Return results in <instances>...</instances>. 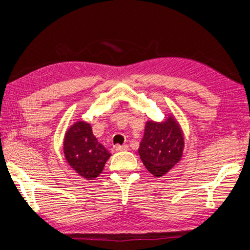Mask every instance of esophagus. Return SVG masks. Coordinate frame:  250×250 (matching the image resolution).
Instances as JSON below:
<instances>
[{"label": "esophagus", "instance_id": "34e87169", "mask_svg": "<svg viewBox=\"0 0 250 250\" xmlns=\"http://www.w3.org/2000/svg\"><path fill=\"white\" fill-rule=\"evenodd\" d=\"M115 149H116L117 152H119V151H128L129 146L126 144L125 145H116Z\"/></svg>", "mask_w": 250, "mask_h": 250}]
</instances>
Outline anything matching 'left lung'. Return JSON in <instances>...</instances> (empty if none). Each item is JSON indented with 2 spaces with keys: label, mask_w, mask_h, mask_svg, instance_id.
<instances>
[{
  "label": "left lung",
  "mask_w": 250,
  "mask_h": 250,
  "mask_svg": "<svg viewBox=\"0 0 250 250\" xmlns=\"http://www.w3.org/2000/svg\"><path fill=\"white\" fill-rule=\"evenodd\" d=\"M184 132L174 116L157 122L147 120L139 154L146 169L155 177L164 176L181 160Z\"/></svg>",
  "instance_id": "8db88e82"
}]
</instances>
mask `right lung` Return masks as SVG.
<instances>
[{
	"mask_svg": "<svg viewBox=\"0 0 250 250\" xmlns=\"http://www.w3.org/2000/svg\"><path fill=\"white\" fill-rule=\"evenodd\" d=\"M63 153L72 168L87 180L96 178L111 154L93 134L92 125L86 121L72 125L63 140Z\"/></svg>",
	"mask_w": 250,
	"mask_h": 250,
	"instance_id": "obj_1",
	"label": "right lung"
}]
</instances>
